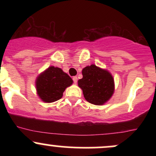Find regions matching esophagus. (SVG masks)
Masks as SVG:
<instances>
[{
	"instance_id": "obj_1",
	"label": "esophagus",
	"mask_w": 156,
	"mask_h": 156,
	"mask_svg": "<svg viewBox=\"0 0 156 156\" xmlns=\"http://www.w3.org/2000/svg\"><path fill=\"white\" fill-rule=\"evenodd\" d=\"M72 79H73L74 83H75V84H76L77 81H78V77H77V76H74L73 78H72Z\"/></svg>"
}]
</instances>
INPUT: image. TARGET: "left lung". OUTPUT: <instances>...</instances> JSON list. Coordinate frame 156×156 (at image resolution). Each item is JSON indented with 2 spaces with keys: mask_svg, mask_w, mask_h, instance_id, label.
<instances>
[{
  "mask_svg": "<svg viewBox=\"0 0 156 156\" xmlns=\"http://www.w3.org/2000/svg\"><path fill=\"white\" fill-rule=\"evenodd\" d=\"M83 78L78 81L85 100L90 103L101 106L107 103L115 91V82L112 74L94 64L82 69Z\"/></svg>",
  "mask_w": 156,
  "mask_h": 156,
  "instance_id": "obj_1",
  "label": "left lung"
}]
</instances>
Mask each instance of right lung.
<instances>
[{
    "instance_id": "right-lung-1",
    "label": "right lung",
    "mask_w": 156,
    "mask_h": 156,
    "mask_svg": "<svg viewBox=\"0 0 156 156\" xmlns=\"http://www.w3.org/2000/svg\"><path fill=\"white\" fill-rule=\"evenodd\" d=\"M72 83V78L60 68L50 66L36 78V91L42 101L53 103L62 98L65 90Z\"/></svg>"
}]
</instances>
